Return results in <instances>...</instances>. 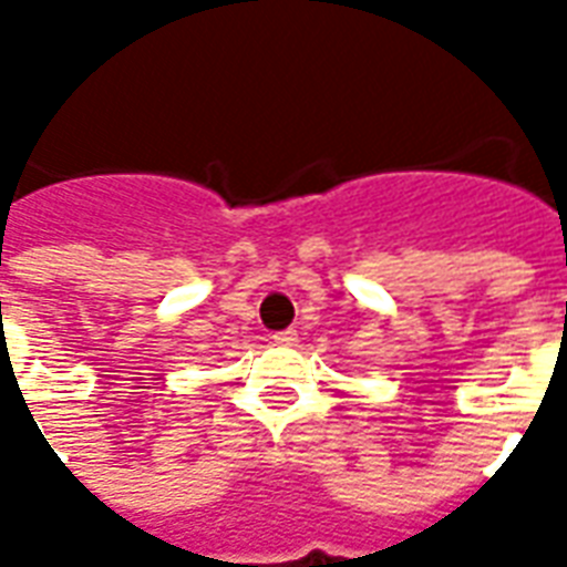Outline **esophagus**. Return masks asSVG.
Segmentation results:
<instances>
[{"mask_svg": "<svg viewBox=\"0 0 567 567\" xmlns=\"http://www.w3.org/2000/svg\"><path fill=\"white\" fill-rule=\"evenodd\" d=\"M274 341L279 347H293L297 344V329H282V332H276Z\"/></svg>", "mask_w": 567, "mask_h": 567, "instance_id": "34e87169", "label": "esophagus"}]
</instances>
